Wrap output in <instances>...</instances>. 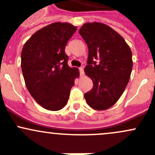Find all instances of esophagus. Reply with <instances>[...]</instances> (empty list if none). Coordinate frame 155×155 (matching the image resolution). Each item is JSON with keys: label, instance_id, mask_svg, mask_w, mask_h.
Returning a JSON list of instances; mask_svg holds the SVG:
<instances>
[{"label": "esophagus", "instance_id": "34e87169", "mask_svg": "<svg viewBox=\"0 0 155 155\" xmlns=\"http://www.w3.org/2000/svg\"><path fill=\"white\" fill-rule=\"evenodd\" d=\"M79 73H80V76H84V69L83 68H79Z\"/></svg>", "mask_w": 155, "mask_h": 155}]
</instances>
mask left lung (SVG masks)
<instances>
[{
  "label": "left lung",
  "mask_w": 155,
  "mask_h": 155,
  "mask_svg": "<svg viewBox=\"0 0 155 155\" xmlns=\"http://www.w3.org/2000/svg\"><path fill=\"white\" fill-rule=\"evenodd\" d=\"M79 33L88 48L84 70L94 85L85 99L92 109L105 110L125 90L132 71V52L124 39L103 23H85Z\"/></svg>",
  "instance_id": "obj_1"
}]
</instances>
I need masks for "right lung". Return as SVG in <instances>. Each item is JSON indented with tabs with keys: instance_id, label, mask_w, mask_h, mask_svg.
Returning a JSON list of instances; mask_svg holds the SVG:
<instances>
[{
	"instance_id": "right-lung-1",
	"label": "right lung",
	"mask_w": 155,
	"mask_h": 155,
	"mask_svg": "<svg viewBox=\"0 0 155 155\" xmlns=\"http://www.w3.org/2000/svg\"><path fill=\"white\" fill-rule=\"evenodd\" d=\"M77 29L67 22L50 24L25 43L21 67L26 87L44 109L58 111L66 106L79 70L70 68L65 46Z\"/></svg>"
}]
</instances>
